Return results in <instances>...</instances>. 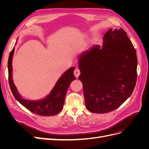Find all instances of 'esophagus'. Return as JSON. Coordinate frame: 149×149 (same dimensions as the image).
<instances>
[{
    "label": "esophagus",
    "mask_w": 149,
    "mask_h": 149,
    "mask_svg": "<svg viewBox=\"0 0 149 149\" xmlns=\"http://www.w3.org/2000/svg\"><path fill=\"white\" fill-rule=\"evenodd\" d=\"M74 74L76 78H78L80 74V70L79 68H76L74 71Z\"/></svg>",
    "instance_id": "obj_1"
}]
</instances>
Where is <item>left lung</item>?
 Wrapping results in <instances>:
<instances>
[{
  "label": "left lung",
  "instance_id": "obj_1",
  "mask_svg": "<svg viewBox=\"0 0 149 149\" xmlns=\"http://www.w3.org/2000/svg\"><path fill=\"white\" fill-rule=\"evenodd\" d=\"M127 33L109 29L103 45L81 54L79 79L82 82L86 107L102 114L118 109L131 95L137 81V58Z\"/></svg>",
  "mask_w": 149,
  "mask_h": 149
}]
</instances>
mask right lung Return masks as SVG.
<instances>
[{
  "label": "right lung",
  "instance_id": "add662e5",
  "mask_svg": "<svg viewBox=\"0 0 149 149\" xmlns=\"http://www.w3.org/2000/svg\"><path fill=\"white\" fill-rule=\"evenodd\" d=\"M13 52L14 48L10 53L8 60V82L13 96L22 105L34 114L43 116H50L60 112L63 107L67 89L70 83L76 79L74 76L75 68H70L61 76L51 93L43 100L36 101L26 100L20 96L12 80V61Z\"/></svg>",
  "mask_w": 149,
  "mask_h": 149
}]
</instances>
